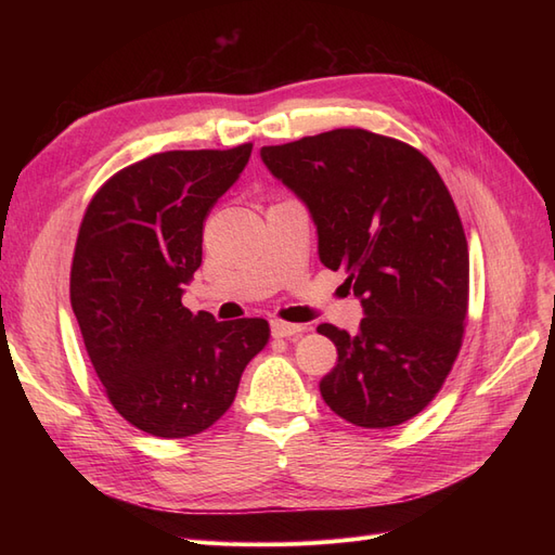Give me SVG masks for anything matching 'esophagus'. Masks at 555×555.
<instances>
[{
    "label": "esophagus",
    "mask_w": 555,
    "mask_h": 555,
    "mask_svg": "<svg viewBox=\"0 0 555 555\" xmlns=\"http://www.w3.org/2000/svg\"><path fill=\"white\" fill-rule=\"evenodd\" d=\"M304 331H306V326H300V324L280 322V319H273V322H271L273 338H292V335H300Z\"/></svg>",
    "instance_id": "34e87169"
}]
</instances>
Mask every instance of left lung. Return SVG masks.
I'll list each match as a JSON object with an SVG mask.
<instances>
[{
	"label": "left lung",
	"mask_w": 555,
	"mask_h": 555,
	"mask_svg": "<svg viewBox=\"0 0 555 555\" xmlns=\"http://www.w3.org/2000/svg\"><path fill=\"white\" fill-rule=\"evenodd\" d=\"M261 162L308 208L319 261L347 271L363 308L354 335L317 326L338 349L322 398L361 428L408 422L463 340L469 257L447 184L418 150L365 129L268 145Z\"/></svg>",
	"instance_id": "obj_1"
}]
</instances>
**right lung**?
Segmentation results:
<instances>
[{
    "mask_svg": "<svg viewBox=\"0 0 555 555\" xmlns=\"http://www.w3.org/2000/svg\"><path fill=\"white\" fill-rule=\"evenodd\" d=\"M251 143L171 150L115 173L78 231L72 308L113 408L155 438L210 428L266 347V319L215 322L182 306L204 222L245 169Z\"/></svg>",
    "mask_w": 555,
    "mask_h": 555,
    "instance_id": "obj_1",
    "label": "right lung"
}]
</instances>
